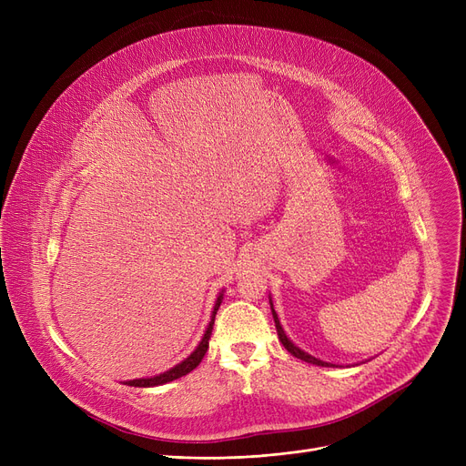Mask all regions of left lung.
<instances>
[{"label": "left lung", "mask_w": 466, "mask_h": 466, "mask_svg": "<svg viewBox=\"0 0 466 466\" xmlns=\"http://www.w3.org/2000/svg\"><path fill=\"white\" fill-rule=\"evenodd\" d=\"M270 304H272V302H270ZM272 313H274V321H276V329H278L279 341H281L283 348H285L292 357H297V359L306 360V362H311V364H317V366H332V364H329V362H323V360H319V359H315V357L304 353L302 350H299L295 344H292V341L285 336V332H283V329H281V325H279V319H278V315H276V311H274V306H272Z\"/></svg>", "instance_id": "left-lung-1"}]
</instances>
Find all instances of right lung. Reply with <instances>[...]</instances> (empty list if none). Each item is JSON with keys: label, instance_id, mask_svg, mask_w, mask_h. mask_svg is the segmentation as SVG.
Segmentation results:
<instances>
[{"label": "right lung", "instance_id": "right-lung-1", "mask_svg": "<svg viewBox=\"0 0 466 466\" xmlns=\"http://www.w3.org/2000/svg\"><path fill=\"white\" fill-rule=\"evenodd\" d=\"M220 300H223V295H218V299H217V302H215L213 317H211L209 327H208V330H206L202 341L198 344V348H196L183 362H179L177 366H174V369L164 372V374H160V376L145 378V380H130V381H127V385H130V387H155V385H162V383H167V381H174V380H177V378H181V376H187L190 370H194L196 366H198V364L202 362V359H204V355H206V351H208V348H209V338H211V330H213V325H215V315H217V309H218V306H220Z\"/></svg>", "mask_w": 466, "mask_h": 466}]
</instances>
